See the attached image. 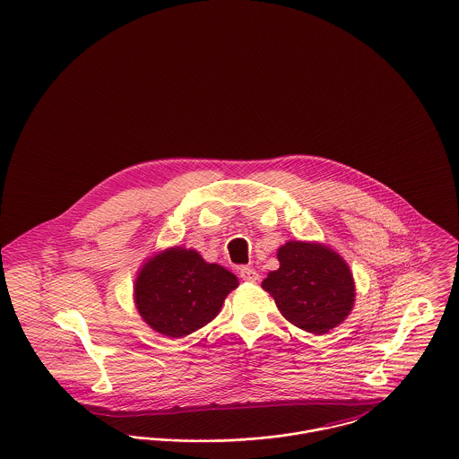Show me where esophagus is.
Wrapping results in <instances>:
<instances>
[{"label": "esophagus", "mask_w": 459, "mask_h": 459, "mask_svg": "<svg viewBox=\"0 0 459 459\" xmlns=\"http://www.w3.org/2000/svg\"><path fill=\"white\" fill-rule=\"evenodd\" d=\"M238 273H240V278L245 280V281H255V280H259V273H257L254 268H250V266H242Z\"/></svg>", "instance_id": "34e87169"}]
</instances>
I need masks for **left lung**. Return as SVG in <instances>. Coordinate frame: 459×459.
<instances>
[{
	"label": "left lung",
	"mask_w": 459,
	"mask_h": 459,
	"mask_svg": "<svg viewBox=\"0 0 459 459\" xmlns=\"http://www.w3.org/2000/svg\"><path fill=\"white\" fill-rule=\"evenodd\" d=\"M280 268L263 289L296 327L327 334L351 311L355 283L348 264L324 245L289 242L278 248Z\"/></svg>",
	"instance_id": "left-lung-1"
}]
</instances>
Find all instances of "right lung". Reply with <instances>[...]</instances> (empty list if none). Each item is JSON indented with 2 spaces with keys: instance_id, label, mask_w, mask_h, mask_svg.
I'll return each instance as SVG.
<instances>
[{
  "instance_id": "1",
  "label": "right lung",
  "mask_w": 459,
  "mask_h": 459,
  "mask_svg": "<svg viewBox=\"0 0 459 459\" xmlns=\"http://www.w3.org/2000/svg\"><path fill=\"white\" fill-rule=\"evenodd\" d=\"M237 285V276L222 266L176 247L144 264L135 281V305L154 331L183 337L214 320Z\"/></svg>"
}]
</instances>
